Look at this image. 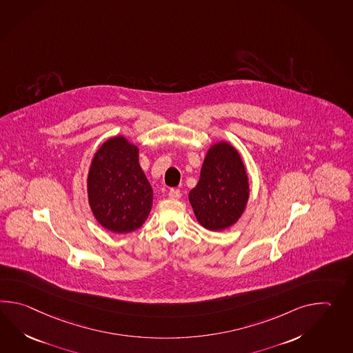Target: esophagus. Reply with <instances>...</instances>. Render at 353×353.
<instances>
[{"instance_id":"1","label":"esophagus","mask_w":353,"mask_h":353,"mask_svg":"<svg viewBox=\"0 0 353 353\" xmlns=\"http://www.w3.org/2000/svg\"><path fill=\"white\" fill-rule=\"evenodd\" d=\"M181 195H182V194H181L180 190H177V188H171L170 192H168V197L173 199V200H179Z\"/></svg>"}]
</instances>
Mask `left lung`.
<instances>
[{
  "label": "left lung",
  "mask_w": 353,
  "mask_h": 353,
  "mask_svg": "<svg viewBox=\"0 0 353 353\" xmlns=\"http://www.w3.org/2000/svg\"><path fill=\"white\" fill-rule=\"evenodd\" d=\"M248 196V177L239 153L225 141L214 144L200 180L188 194L196 219L209 230L227 229L241 218Z\"/></svg>",
  "instance_id": "left-lung-1"
}]
</instances>
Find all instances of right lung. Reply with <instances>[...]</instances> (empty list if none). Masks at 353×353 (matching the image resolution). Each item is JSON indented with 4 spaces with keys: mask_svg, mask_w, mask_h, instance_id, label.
<instances>
[{
    "mask_svg": "<svg viewBox=\"0 0 353 353\" xmlns=\"http://www.w3.org/2000/svg\"><path fill=\"white\" fill-rule=\"evenodd\" d=\"M139 149L124 137L105 141L94 154L87 179L94 218L114 233H129L148 218L153 190L139 165Z\"/></svg>",
    "mask_w": 353,
    "mask_h": 353,
    "instance_id": "1",
    "label": "right lung"
}]
</instances>
